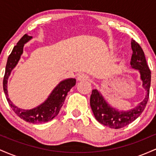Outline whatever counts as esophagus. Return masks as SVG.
I'll return each mask as SVG.
<instances>
[{"instance_id":"1","label":"esophagus","mask_w":156,"mask_h":156,"mask_svg":"<svg viewBox=\"0 0 156 156\" xmlns=\"http://www.w3.org/2000/svg\"><path fill=\"white\" fill-rule=\"evenodd\" d=\"M78 80H91V78L85 74H79L77 77Z\"/></svg>"}]
</instances>
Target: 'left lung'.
Here are the masks:
<instances>
[{
  "label": "left lung",
  "instance_id": "obj_1",
  "mask_svg": "<svg viewBox=\"0 0 156 156\" xmlns=\"http://www.w3.org/2000/svg\"><path fill=\"white\" fill-rule=\"evenodd\" d=\"M131 48L133 53L130 65L134 69L139 70L141 79L143 81L142 86L147 90V95L144 101L135 108L128 112H118L104 101L97 89H93L90 96L91 108L97 120L101 124L114 129L123 128L136 119L143 112L149 99L151 72L147 64L144 51L139 43L133 40L131 42Z\"/></svg>",
  "mask_w": 156,
  "mask_h": 156
}]
</instances>
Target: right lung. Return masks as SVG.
Masks as SVG:
<instances>
[{
	"label": "right lung",
	"instance_id": "right-lung-1",
	"mask_svg": "<svg viewBox=\"0 0 156 156\" xmlns=\"http://www.w3.org/2000/svg\"><path fill=\"white\" fill-rule=\"evenodd\" d=\"M32 37L31 36L25 34L18 41L17 45L14 47L12 53L8 57V60H7L5 75L3 77V87L9 105H10L14 112L23 120L28 122L37 124V123L47 122L53 119L55 116L58 115V112L65 101L67 93L69 92L72 87L76 85V80L75 78H69V79L64 80L61 82L53 89L51 95L48 97L47 101L42 104L37 106V108L31 109V110H23V109H20L15 106L8 98L7 80L9 76L11 71L15 67L20 60V55L23 53L24 44L26 43Z\"/></svg>",
	"mask_w": 156,
	"mask_h": 156
}]
</instances>
